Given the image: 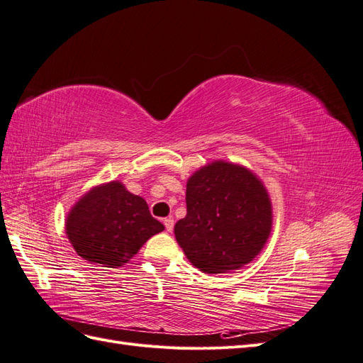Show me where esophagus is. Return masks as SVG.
Masks as SVG:
<instances>
[{
  "mask_svg": "<svg viewBox=\"0 0 363 363\" xmlns=\"http://www.w3.org/2000/svg\"><path fill=\"white\" fill-rule=\"evenodd\" d=\"M163 224H164V228H167V232H172V228H174V219H172L171 216L164 218V219H163Z\"/></svg>",
  "mask_w": 363,
  "mask_h": 363,
  "instance_id": "34e87169",
  "label": "esophagus"
}]
</instances>
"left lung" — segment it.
Here are the masks:
<instances>
[{
    "mask_svg": "<svg viewBox=\"0 0 363 363\" xmlns=\"http://www.w3.org/2000/svg\"><path fill=\"white\" fill-rule=\"evenodd\" d=\"M269 232V196L248 169L215 162L186 184V216L174 233L200 271L221 274L240 268L259 255Z\"/></svg>",
    "mask_w": 363,
    "mask_h": 363,
    "instance_id": "obj_1",
    "label": "left lung"
}]
</instances>
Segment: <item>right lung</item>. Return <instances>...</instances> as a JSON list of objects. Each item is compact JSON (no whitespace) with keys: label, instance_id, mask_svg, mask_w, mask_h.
I'll list each match as a JSON object with an SVG mask.
<instances>
[{"label":"right lung","instance_id":"add662e5","mask_svg":"<svg viewBox=\"0 0 363 363\" xmlns=\"http://www.w3.org/2000/svg\"><path fill=\"white\" fill-rule=\"evenodd\" d=\"M163 228L145 200L118 182L87 192L67 219V235L77 255L106 268L123 267Z\"/></svg>","mask_w":363,"mask_h":363}]
</instances>
